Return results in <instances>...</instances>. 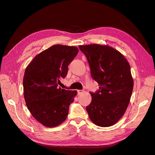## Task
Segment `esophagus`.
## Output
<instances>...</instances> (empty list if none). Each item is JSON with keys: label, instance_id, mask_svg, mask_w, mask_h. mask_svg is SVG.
I'll return each mask as SVG.
<instances>
[{"label": "esophagus", "instance_id": "esophagus-1", "mask_svg": "<svg viewBox=\"0 0 155 155\" xmlns=\"http://www.w3.org/2000/svg\"><path fill=\"white\" fill-rule=\"evenodd\" d=\"M77 91H78V95L81 94H82L83 92V91H81V90H78Z\"/></svg>", "mask_w": 155, "mask_h": 155}]
</instances>
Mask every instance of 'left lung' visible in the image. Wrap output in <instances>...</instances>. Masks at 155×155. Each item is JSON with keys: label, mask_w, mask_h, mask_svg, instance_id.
<instances>
[{"label": "left lung", "mask_w": 155, "mask_h": 155, "mask_svg": "<svg viewBox=\"0 0 155 155\" xmlns=\"http://www.w3.org/2000/svg\"><path fill=\"white\" fill-rule=\"evenodd\" d=\"M86 55L93 79L100 85L90 92L92 101L86 107L90 120L97 126L114 125L125 112L134 86L129 62L123 54L109 45H79Z\"/></svg>", "instance_id": "1"}]
</instances>
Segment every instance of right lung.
<instances>
[{
	"label": "right lung",
	"mask_w": 155,
	"mask_h": 155,
	"mask_svg": "<svg viewBox=\"0 0 155 155\" xmlns=\"http://www.w3.org/2000/svg\"><path fill=\"white\" fill-rule=\"evenodd\" d=\"M76 46L56 45L37 54L26 68L23 78L24 97L34 118L47 127H54L67 119L76 91L60 88L69 63L78 53Z\"/></svg>",
	"instance_id": "right-lung-1"
}]
</instances>
